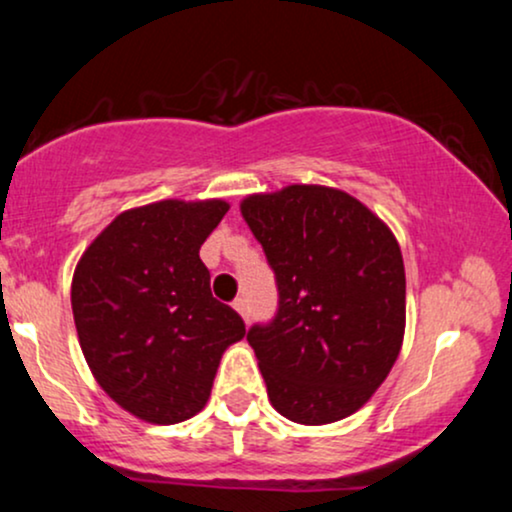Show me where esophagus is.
<instances>
[{
	"mask_svg": "<svg viewBox=\"0 0 512 512\" xmlns=\"http://www.w3.org/2000/svg\"><path fill=\"white\" fill-rule=\"evenodd\" d=\"M233 308H236L238 313L245 317V320H248V317H250V303H248V298H245V296L236 298V301H233Z\"/></svg>",
	"mask_w": 512,
	"mask_h": 512,
	"instance_id": "obj_1",
	"label": "esophagus"
}]
</instances>
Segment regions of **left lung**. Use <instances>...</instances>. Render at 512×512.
<instances>
[{"label": "left lung", "instance_id": "1", "mask_svg": "<svg viewBox=\"0 0 512 512\" xmlns=\"http://www.w3.org/2000/svg\"><path fill=\"white\" fill-rule=\"evenodd\" d=\"M240 209L279 296L272 320L248 330L274 409L308 426L354 414L402 346L407 279L395 236L330 187L291 185Z\"/></svg>", "mask_w": 512, "mask_h": 512}]
</instances>
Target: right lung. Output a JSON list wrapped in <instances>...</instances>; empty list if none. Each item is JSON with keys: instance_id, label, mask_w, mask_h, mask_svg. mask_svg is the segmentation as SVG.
I'll return each mask as SVG.
<instances>
[{"instance_id": "1", "label": "right lung", "mask_w": 512, "mask_h": 512, "mask_svg": "<svg viewBox=\"0 0 512 512\" xmlns=\"http://www.w3.org/2000/svg\"><path fill=\"white\" fill-rule=\"evenodd\" d=\"M228 204L129 209L88 245L72 281L74 325L88 366L122 409L178 424L207 404L226 346L245 322L211 296L199 248Z\"/></svg>"}]
</instances>
